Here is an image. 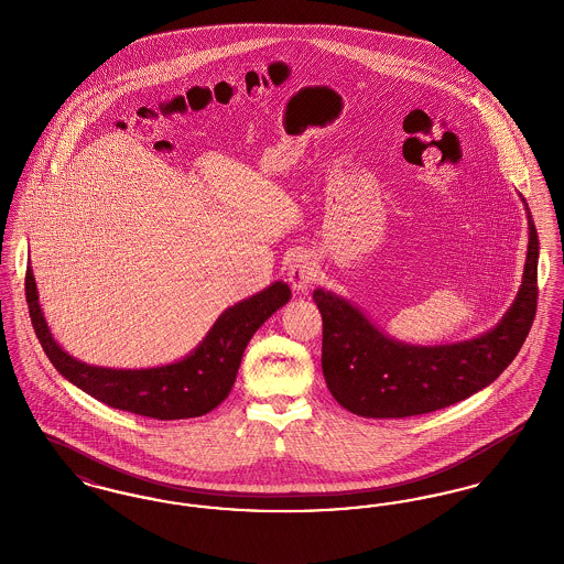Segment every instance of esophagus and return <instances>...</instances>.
Instances as JSON below:
<instances>
[{
    "instance_id": "esophagus-1",
    "label": "esophagus",
    "mask_w": 564,
    "mask_h": 564,
    "mask_svg": "<svg viewBox=\"0 0 564 564\" xmlns=\"http://www.w3.org/2000/svg\"><path fill=\"white\" fill-rule=\"evenodd\" d=\"M288 279L294 290L306 292L313 285V281L317 279L315 260L306 251H297L288 267Z\"/></svg>"
}]
</instances>
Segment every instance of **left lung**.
I'll list each match as a JSON object with an SVG mask.
<instances>
[{"mask_svg":"<svg viewBox=\"0 0 564 564\" xmlns=\"http://www.w3.org/2000/svg\"><path fill=\"white\" fill-rule=\"evenodd\" d=\"M527 217L522 285L506 317L478 338L435 347L403 345L345 297L315 290L323 319V376L334 400L359 416L403 419L453 405L499 378L535 319L539 239L529 207Z\"/></svg>","mask_w":564,"mask_h":564,"instance_id":"obj_1","label":"left lung"}]
</instances>
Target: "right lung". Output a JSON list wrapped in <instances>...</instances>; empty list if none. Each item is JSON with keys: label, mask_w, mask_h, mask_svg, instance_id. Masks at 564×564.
<instances>
[{"label": "right lung", "mask_w": 564, "mask_h": 564, "mask_svg": "<svg viewBox=\"0 0 564 564\" xmlns=\"http://www.w3.org/2000/svg\"><path fill=\"white\" fill-rule=\"evenodd\" d=\"M25 295L35 336L58 375L111 408L159 421H175L203 416L228 398L247 343L274 311L290 302L292 290L288 283L276 281L260 294L226 308L188 357L145 370L88 366L61 349L40 308L31 267L25 274Z\"/></svg>", "instance_id": "1"}]
</instances>
